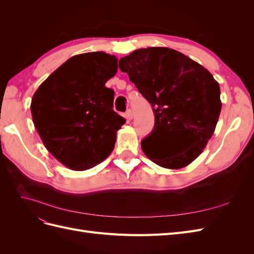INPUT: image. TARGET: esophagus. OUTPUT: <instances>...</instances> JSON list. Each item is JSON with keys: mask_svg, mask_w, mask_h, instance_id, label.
<instances>
[{"mask_svg": "<svg viewBox=\"0 0 254 254\" xmlns=\"http://www.w3.org/2000/svg\"><path fill=\"white\" fill-rule=\"evenodd\" d=\"M125 118L127 119V120H132V118H133V113H132V111L131 110H127L126 111V113H125Z\"/></svg>", "mask_w": 254, "mask_h": 254, "instance_id": "obj_1", "label": "esophagus"}]
</instances>
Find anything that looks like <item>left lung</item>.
<instances>
[{"mask_svg":"<svg viewBox=\"0 0 254 254\" xmlns=\"http://www.w3.org/2000/svg\"><path fill=\"white\" fill-rule=\"evenodd\" d=\"M119 64L155 114V127L141 142L146 157L170 170L193 162L213 135L221 111L220 88L213 75L184 54L160 47L135 50ZM178 140L189 146L171 151Z\"/></svg>","mask_w":254,"mask_h":254,"instance_id":"left-lung-1","label":"left lung"}]
</instances>
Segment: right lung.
<instances>
[{
	"label": "right lung",
	"instance_id": "obj_1",
	"mask_svg": "<svg viewBox=\"0 0 254 254\" xmlns=\"http://www.w3.org/2000/svg\"><path fill=\"white\" fill-rule=\"evenodd\" d=\"M118 58L104 52L66 60L37 89L30 104L41 140L60 163L86 171L108 157L126 120L113 111Z\"/></svg>",
	"mask_w": 254,
	"mask_h": 254
}]
</instances>
